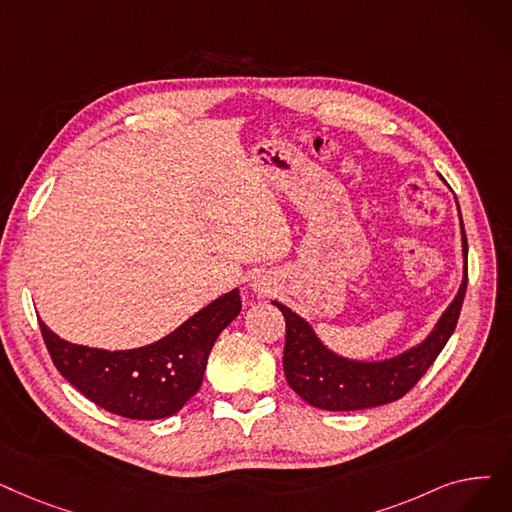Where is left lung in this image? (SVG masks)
<instances>
[{
	"label": "left lung",
	"mask_w": 512,
	"mask_h": 512,
	"mask_svg": "<svg viewBox=\"0 0 512 512\" xmlns=\"http://www.w3.org/2000/svg\"><path fill=\"white\" fill-rule=\"evenodd\" d=\"M462 253L466 261L469 244H466L464 226ZM466 280H469V268L464 265L460 291L450 307L443 311L427 341L385 362H353L339 358L337 353L328 351L318 341L314 330L303 318H299L286 305L274 301L286 320V341L282 355L286 383L307 404L330 412L374 408L404 397L422 379V374L429 370L452 337L466 293Z\"/></svg>",
	"instance_id": "left-lung-1"
}]
</instances>
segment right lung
<instances>
[{
	"label": "right lung",
	"instance_id": "right-lung-1",
	"mask_svg": "<svg viewBox=\"0 0 512 512\" xmlns=\"http://www.w3.org/2000/svg\"><path fill=\"white\" fill-rule=\"evenodd\" d=\"M242 309L238 288L215 299L165 339L129 351H104L60 339L39 320L58 372L110 414L157 420L180 412L201 389L219 332Z\"/></svg>",
	"mask_w": 512,
	"mask_h": 512
}]
</instances>
